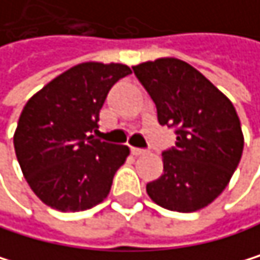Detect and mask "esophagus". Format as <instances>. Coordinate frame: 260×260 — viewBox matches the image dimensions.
I'll list each match as a JSON object with an SVG mask.
<instances>
[{
    "label": "esophagus",
    "mask_w": 260,
    "mask_h": 260,
    "mask_svg": "<svg viewBox=\"0 0 260 260\" xmlns=\"http://www.w3.org/2000/svg\"><path fill=\"white\" fill-rule=\"evenodd\" d=\"M132 153H133L135 156H141V155H146L147 150H146V149H139V147H132Z\"/></svg>",
    "instance_id": "1"
}]
</instances>
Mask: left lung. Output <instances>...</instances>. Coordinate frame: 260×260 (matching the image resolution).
<instances>
[{"label": "left lung", "mask_w": 260, "mask_h": 260, "mask_svg": "<svg viewBox=\"0 0 260 260\" xmlns=\"http://www.w3.org/2000/svg\"><path fill=\"white\" fill-rule=\"evenodd\" d=\"M133 71L156 105L158 122L177 135L175 146L162 152V175L147 183L149 197L178 212L208 206L223 192L242 156L234 105L183 60L158 58Z\"/></svg>", "instance_id": "1"}]
</instances>
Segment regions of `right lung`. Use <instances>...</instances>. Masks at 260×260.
Wrapping results in <instances>:
<instances>
[{"label": "right lung", "instance_id": "obj_1", "mask_svg": "<svg viewBox=\"0 0 260 260\" xmlns=\"http://www.w3.org/2000/svg\"><path fill=\"white\" fill-rule=\"evenodd\" d=\"M130 73L121 63H80L24 105L14 135L15 153L30 189L48 206L85 211L108 196L130 150L93 133L111 86Z\"/></svg>", "mask_w": 260, "mask_h": 260}]
</instances>
